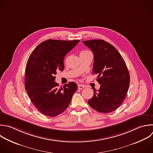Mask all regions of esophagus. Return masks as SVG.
<instances>
[{"label":"esophagus","instance_id":"esophagus-1","mask_svg":"<svg viewBox=\"0 0 153 153\" xmlns=\"http://www.w3.org/2000/svg\"><path fill=\"white\" fill-rule=\"evenodd\" d=\"M84 87H84V85H81V84H79V85H78V88L79 90H82V89H83Z\"/></svg>","mask_w":153,"mask_h":153}]
</instances>
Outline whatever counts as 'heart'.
<instances>
[{"mask_svg":"<svg viewBox=\"0 0 153 153\" xmlns=\"http://www.w3.org/2000/svg\"><path fill=\"white\" fill-rule=\"evenodd\" d=\"M90 53V52L89 51H87V50H84V51H81L80 54H84V53Z\"/></svg>","mask_w":153,"mask_h":153,"instance_id":"1","label":"heart"}]
</instances>
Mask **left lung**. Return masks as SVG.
<instances>
[{
	"label": "left lung",
	"mask_w": 153,
	"mask_h": 153,
	"mask_svg": "<svg viewBox=\"0 0 153 153\" xmlns=\"http://www.w3.org/2000/svg\"><path fill=\"white\" fill-rule=\"evenodd\" d=\"M82 42L94 54L93 74L97 75L96 80L100 84L88 103L99 112H111L121 105L126 96L130 84L127 67L117 50L104 40Z\"/></svg>",
	"instance_id": "obj_1"
}]
</instances>
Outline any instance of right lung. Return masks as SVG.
<instances>
[{
  "label": "right lung",
  "instance_id": "add662e5",
  "mask_svg": "<svg viewBox=\"0 0 153 153\" xmlns=\"http://www.w3.org/2000/svg\"><path fill=\"white\" fill-rule=\"evenodd\" d=\"M79 42L48 39L39 44L29 57L25 89L34 106L46 116L56 117L64 112L78 89L74 82L59 88L55 75L57 71L64 70L65 56Z\"/></svg>",
  "mask_w": 153,
  "mask_h": 153
}]
</instances>
